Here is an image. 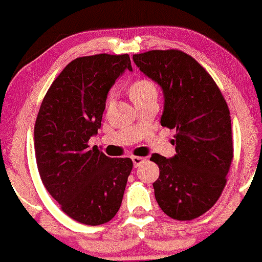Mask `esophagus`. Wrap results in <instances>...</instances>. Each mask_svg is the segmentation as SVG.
<instances>
[{"label":"esophagus","mask_w":262,"mask_h":262,"mask_svg":"<svg viewBox=\"0 0 262 262\" xmlns=\"http://www.w3.org/2000/svg\"><path fill=\"white\" fill-rule=\"evenodd\" d=\"M144 160H146V159H144V158H142V157H132V163H134L135 167L140 166Z\"/></svg>","instance_id":"1"}]
</instances>
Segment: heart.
Instances as JSON below:
<instances>
[{
    "label": "heart",
    "mask_w": 262,
    "mask_h": 262,
    "mask_svg": "<svg viewBox=\"0 0 262 262\" xmlns=\"http://www.w3.org/2000/svg\"><path fill=\"white\" fill-rule=\"evenodd\" d=\"M128 95H130L132 102L136 103L149 96H157V89L149 80L142 79L132 83L128 89Z\"/></svg>",
    "instance_id": "heart-1"
}]
</instances>
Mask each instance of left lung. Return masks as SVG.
Wrapping results in <instances>:
<instances>
[{"mask_svg":"<svg viewBox=\"0 0 262 262\" xmlns=\"http://www.w3.org/2000/svg\"><path fill=\"white\" fill-rule=\"evenodd\" d=\"M135 64L160 86V124L176 128L172 158L153 154L159 179L153 183L160 209L175 220L199 217L220 198L233 158L231 115L212 77L185 52L149 51Z\"/></svg>","mask_w":262,"mask_h":262,"instance_id":"obj_1","label":"left lung"}]
</instances>
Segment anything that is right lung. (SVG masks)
Masks as SVG:
<instances>
[{"instance_id": "obj_1", "label": "right lung", "mask_w": 262, "mask_h": 262, "mask_svg": "<svg viewBox=\"0 0 262 262\" xmlns=\"http://www.w3.org/2000/svg\"><path fill=\"white\" fill-rule=\"evenodd\" d=\"M128 54L76 58L45 96L35 122V156L41 180L68 216L83 225L111 221L120 208L130 158H109L87 142L101 128L108 93Z\"/></svg>"}]
</instances>
